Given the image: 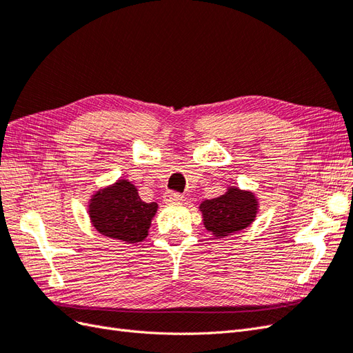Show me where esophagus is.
Segmentation results:
<instances>
[{
  "instance_id": "34e87169",
  "label": "esophagus",
  "mask_w": 353,
  "mask_h": 353,
  "mask_svg": "<svg viewBox=\"0 0 353 353\" xmlns=\"http://www.w3.org/2000/svg\"><path fill=\"white\" fill-rule=\"evenodd\" d=\"M163 200L166 203H175V201L183 200V194L175 193V191H168V193H165V196H163Z\"/></svg>"
}]
</instances>
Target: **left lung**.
Wrapping results in <instances>:
<instances>
[{
    "instance_id": "obj_1",
    "label": "left lung",
    "mask_w": 353,
    "mask_h": 353,
    "mask_svg": "<svg viewBox=\"0 0 353 353\" xmlns=\"http://www.w3.org/2000/svg\"><path fill=\"white\" fill-rule=\"evenodd\" d=\"M259 201L252 191L228 187L227 193L200 205L205 228L221 239L248 228L258 213Z\"/></svg>"
}]
</instances>
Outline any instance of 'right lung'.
<instances>
[{"instance_id": "add662e5", "label": "right lung", "mask_w": 353, "mask_h": 353, "mask_svg": "<svg viewBox=\"0 0 353 353\" xmlns=\"http://www.w3.org/2000/svg\"><path fill=\"white\" fill-rule=\"evenodd\" d=\"M157 203H145L128 179H117L110 187L94 193L88 213L92 227L105 237L140 243L148 236Z\"/></svg>"}]
</instances>
